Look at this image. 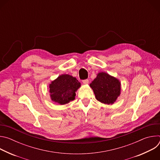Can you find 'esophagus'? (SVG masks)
<instances>
[{"instance_id": "1", "label": "esophagus", "mask_w": 160, "mask_h": 160, "mask_svg": "<svg viewBox=\"0 0 160 160\" xmlns=\"http://www.w3.org/2000/svg\"><path fill=\"white\" fill-rule=\"evenodd\" d=\"M82 82H83V83L84 84H88V80H87V79L83 80Z\"/></svg>"}]
</instances>
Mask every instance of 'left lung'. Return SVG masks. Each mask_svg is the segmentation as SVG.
Masks as SVG:
<instances>
[{"instance_id": "obj_1", "label": "left lung", "mask_w": 160, "mask_h": 160, "mask_svg": "<svg viewBox=\"0 0 160 160\" xmlns=\"http://www.w3.org/2000/svg\"><path fill=\"white\" fill-rule=\"evenodd\" d=\"M90 87L93 90L96 99L104 104H112L121 93L120 80L106 72L98 73Z\"/></svg>"}]
</instances>
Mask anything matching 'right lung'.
I'll return each mask as SVG.
<instances>
[{"instance_id":"right-lung-1","label":"right lung","mask_w":160,"mask_h":160,"mask_svg":"<svg viewBox=\"0 0 160 160\" xmlns=\"http://www.w3.org/2000/svg\"><path fill=\"white\" fill-rule=\"evenodd\" d=\"M80 86L75 77L68 74L61 75L49 84L51 99L60 105L69 103L75 99V92Z\"/></svg>"}]
</instances>
